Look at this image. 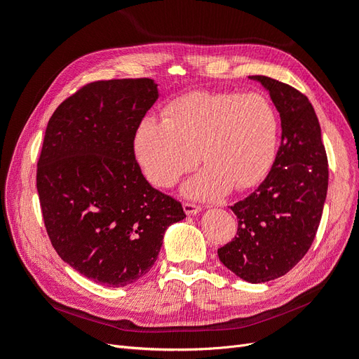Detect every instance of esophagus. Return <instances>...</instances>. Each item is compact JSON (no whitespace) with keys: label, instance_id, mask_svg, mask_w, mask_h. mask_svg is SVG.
Here are the masks:
<instances>
[{"label":"esophagus","instance_id":"1","mask_svg":"<svg viewBox=\"0 0 359 359\" xmlns=\"http://www.w3.org/2000/svg\"><path fill=\"white\" fill-rule=\"evenodd\" d=\"M182 206H184V211H186L187 215H194V214H198V212L202 211L199 205H194V203H190V202L182 203Z\"/></svg>","mask_w":359,"mask_h":359}]
</instances>
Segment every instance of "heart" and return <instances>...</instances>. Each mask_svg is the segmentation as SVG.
Instances as JSON below:
<instances>
[{
    "instance_id": "heart-1",
    "label": "heart",
    "mask_w": 359,
    "mask_h": 359,
    "mask_svg": "<svg viewBox=\"0 0 359 359\" xmlns=\"http://www.w3.org/2000/svg\"><path fill=\"white\" fill-rule=\"evenodd\" d=\"M278 136L277 112L257 93L193 91L170 102L161 119L144 118L135 154L149 182L169 187L199 160L190 196L220 198L256 186L269 170Z\"/></svg>"
}]
</instances>
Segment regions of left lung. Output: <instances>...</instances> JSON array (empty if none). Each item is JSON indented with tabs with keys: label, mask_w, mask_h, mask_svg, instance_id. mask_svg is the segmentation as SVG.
Segmentation results:
<instances>
[{
	"label": "left lung",
	"mask_w": 359,
	"mask_h": 359,
	"mask_svg": "<svg viewBox=\"0 0 359 359\" xmlns=\"http://www.w3.org/2000/svg\"><path fill=\"white\" fill-rule=\"evenodd\" d=\"M269 93L281 119V144L264 182L231 210L236 236L217 250L222 264L248 283L278 278L306 256L328 191V158L311 103L293 86L250 76Z\"/></svg>",
	"instance_id": "obj_1"
}]
</instances>
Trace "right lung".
I'll return each instance as SVG.
<instances>
[{"label":"right lung","mask_w":359,"mask_h":359,"mask_svg":"<svg viewBox=\"0 0 359 359\" xmlns=\"http://www.w3.org/2000/svg\"><path fill=\"white\" fill-rule=\"evenodd\" d=\"M158 99L153 79L97 81L52 114L37 163V191L58 256L107 287L153 268L182 205L151 187L135 157V133Z\"/></svg>","instance_id":"1"}]
</instances>
